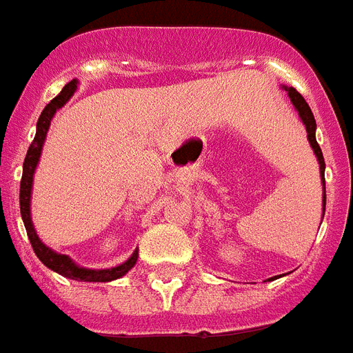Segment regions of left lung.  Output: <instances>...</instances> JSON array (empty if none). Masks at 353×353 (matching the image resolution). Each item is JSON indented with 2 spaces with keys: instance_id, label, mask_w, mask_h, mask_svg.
Masks as SVG:
<instances>
[{
  "instance_id": "8db88e82",
  "label": "left lung",
  "mask_w": 353,
  "mask_h": 353,
  "mask_svg": "<svg viewBox=\"0 0 353 353\" xmlns=\"http://www.w3.org/2000/svg\"><path fill=\"white\" fill-rule=\"evenodd\" d=\"M285 90L288 92V97H290L292 105L296 107L297 114H299L301 121H303V125L306 127V134H308V141H310V147L312 150H314V154H316L317 161H319V172H321V179H323V216H325V206H326V190H325V157H323V152H321V147L317 145V139H316V117H314V114H312L310 107H308V103L305 101V97L301 96L299 92H297L296 88H288L285 87ZM272 281H274V277H270Z\"/></svg>"
}]
</instances>
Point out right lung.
Wrapping results in <instances>:
<instances>
[{
  "mask_svg": "<svg viewBox=\"0 0 353 353\" xmlns=\"http://www.w3.org/2000/svg\"><path fill=\"white\" fill-rule=\"evenodd\" d=\"M77 88V79H72L67 83L63 90L54 97L52 101L48 103L47 107L43 108L41 116L37 119L36 125V137H34L32 145L28 147L27 157L23 163V176H21V185H19V208H21V219L27 228V236L30 239L34 252H36L37 259L41 261L43 265L48 266L50 270L57 272L59 276L68 277L74 281H87V283H108V281L119 279L130 270L132 266L136 265L137 261V250H134L130 257H128L123 265H117L114 268H105V270H92V268H83V266L76 265L72 259L65 254H57L52 248H48L45 243L37 237L36 230H34L32 217H30V196H32V181H34V172H36L37 163H39V156H41L43 143L47 139V132L50 127L54 114L65 105V103L72 97Z\"/></svg>",
  "mask_w": 353,
  "mask_h": 353,
  "instance_id": "add662e5",
  "label": "right lung"
}]
</instances>
